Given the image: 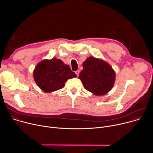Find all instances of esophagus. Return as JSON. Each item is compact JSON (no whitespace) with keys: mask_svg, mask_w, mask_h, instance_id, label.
<instances>
[{"mask_svg":"<svg viewBox=\"0 0 153 153\" xmlns=\"http://www.w3.org/2000/svg\"><path fill=\"white\" fill-rule=\"evenodd\" d=\"M79 73H80V71L79 70H77L76 72H75V73L76 74V75H77V76H79Z\"/></svg>","mask_w":153,"mask_h":153,"instance_id":"obj_1","label":"esophagus"}]
</instances>
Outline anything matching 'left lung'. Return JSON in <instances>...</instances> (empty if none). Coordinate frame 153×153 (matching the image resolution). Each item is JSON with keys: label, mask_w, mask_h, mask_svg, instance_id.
Segmentation results:
<instances>
[{"label": "left lung", "mask_w": 153, "mask_h": 153, "mask_svg": "<svg viewBox=\"0 0 153 153\" xmlns=\"http://www.w3.org/2000/svg\"><path fill=\"white\" fill-rule=\"evenodd\" d=\"M82 66L79 79L86 90L100 96L105 95L113 88L116 73L108 63L90 56L83 62Z\"/></svg>", "instance_id": "obj_1"}]
</instances>
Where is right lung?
Returning a JSON list of instances; mask_svg holds the SVG:
<instances>
[{"label":"right lung","instance_id":"obj_1","mask_svg":"<svg viewBox=\"0 0 153 153\" xmlns=\"http://www.w3.org/2000/svg\"><path fill=\"white\" fill-rule=\"evenodd\" d=\"M33 76L40 89L48 93L63 88L67 80L77 76L68 65L57 58L40 61L36 65Z\"/></svg>","mask_w":153,"mask_h":153}]
</instances>
